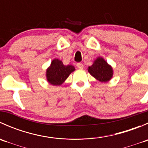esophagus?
I'll use <instances>...</instances> for the list:
<instances>
[{
	"label": "esophagus",
	"instance_id": "34e87169",
	"mask_svg": "<svg viewBox=\"0 0 148 148\" xmlns=\"http://www.w3.org/2000/svg\"><path fill=\"white\" fill-rule=\"evenodd\" d=\"M77 66L78 67V68L79 69H82L84 68V65L82 63H77Z\"/></svg>",
	"mask_w": 148,
	"mask_h": 148
}]
</instances>
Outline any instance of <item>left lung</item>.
<instances>
[{"label":"left lung","instance_id":"obj_1","mask_svg":"<svg viewBox=\"0 0 148 148\" xmlns=\"http://www.w3.org/2000/svg\"><path fill=\"white\" fill-rule=\"evenodd\" d=\"M88 72L100 82H108L113 77V69L104 59L99 56L88 67Z\"/></svg>","mask_w":148,"mask_h":148}]
</instances>
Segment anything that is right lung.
I'll list each match as a JSON object with an SVG mask.
<instances>
[{"label":"right lung","instance_id":"right-lung-1","mask_svg":"<svg viewBox=\"0 0 148 148\" xmlns=\"http://www.w3.org/2000/svg\"><path fill=\"white\" fill-rule=\"evenodd\" d=\"M75 71L72 65H64L62 61L54 59L46 71V80L53 86H60L65 82L69 76Z\"/></svg>","mask_w":148,"mask_h":148}]
</instances>
